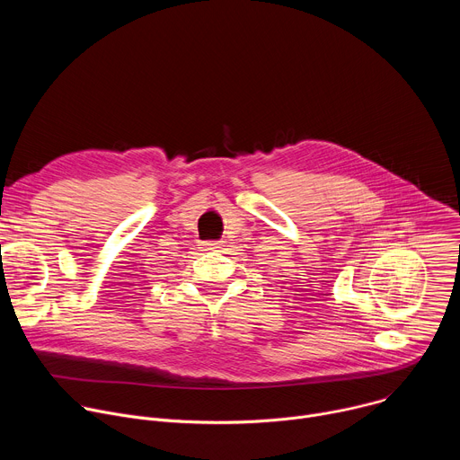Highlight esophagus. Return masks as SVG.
Here are the masks:
<instances>
[{"mask_svg": "<svg viewBox=\"0 0 460 460\" xmlns=\"http://www.w3.org/2000/svg\"><path fill=\"white\" fill-rule=\"evenodd\" d=\"M206 249H218L224 245V242H209V243H204Z\"/></svg>", "mask_w": 460, "mask_h": 460, "instance_id": "esophagus-1", "label": "esophagus"}]
</instances>
